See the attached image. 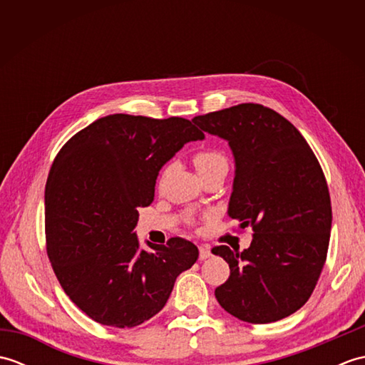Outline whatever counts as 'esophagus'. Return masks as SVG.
<instances>
[{
  "label": "esophagus",
  "instance_id": "34e87169",
  "mask_svg": "<svg viewBox=\"0 0 365 365\" xmlns=\"http://www.w3.org/2000/svg\"><path fill=\"white\" fill-rule=\"evenodd\" d=\"M208 257H212L210 246H207V245L199 246V259H200V260H205V259H208Z\"/></svg>",
  "mask_w": 365,
  "mask_h": 365
}]
</instances>
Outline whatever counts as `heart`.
Returning a JSON list of instances; mask_svg holds the SVG:
<instances>
[{"label": "heart", "mask_w": 365, "mask_h": 365, "mask_svg": "<svg viewBox=\"0 0 365 365\" xmlns=\"http://www.w3.org/2000/svg\"><path fill=\"white\" fill-rule=\"evenodd\" d=\"M192 163H195V168L200 177H204L208 173H212V170L220 168H227V158L224 157V153L213 149L199 150L192 157Z\"/></svg>", "instance_id": "obj_1"}]
</instances>
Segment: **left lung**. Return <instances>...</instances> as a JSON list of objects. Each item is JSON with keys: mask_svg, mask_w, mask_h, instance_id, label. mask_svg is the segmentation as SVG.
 I'll return each instance as SVG.
<instances>
[{"mask_svg": "<svg viewBox=\"0 0 365 365\" xmlns=\"http://www.w3.org/2000/svg\"><path fill=\"white\" fill-rule=\"evenodd\" d=\"M192 122L229 143L235 177L227 215L254 230L247 250H212L230 268L215 297L243 322L282 320L306 304L327 260L332 212L319 160L289 120L262 105L242 103Z\"/></svg>", "mask_w": 365, "mask_h": 365, "instance_id": "8db88e82", "label": "left lung"}]
</instances>
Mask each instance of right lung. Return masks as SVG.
<instances>
[{"label": "right lung", "instance_id": "add662e5", "mask_svg": "<svg viewBox=\"0 0 365 365\" xmlns=\"http://www.w3.org/2000/svg\"><path fill=\"white\" fill-rule=\"evenodd\" d=\"M204 133L183 118L110 114L72 136L45 187L46 252L76 307L100 324L133 328L165 307L199 251L183 238L145 242L138 208L152 204L160 169Z\"/></svg>", "mask_w": 365, "mask_h": 365}]
</instances>
